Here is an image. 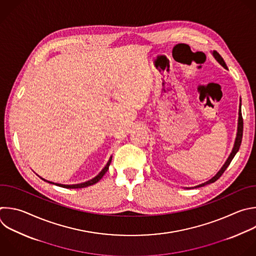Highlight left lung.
Returning <instances> with one entry per match:
<instances>
[{"mask_svg":"<svg viewBox=\"0 0 256 256\" xmlns=\"http://www.w3.org/2000/svg\"><path fill=\"white\" fill-rule=\"evenodd\" d=\"M213 56L215 57V59L224 67V68H227V66H226V64H225V62H224V60H223V58L221 57V55L217 52V51H213ZM242 134H243V118H242V114H241V110H239V118H238V130H237V136H236V140H235V144H234V148H233V150H232V152H231V154H230V156H229V158H227V160L225 162V164H223V166L221 168V170L220 171L211 179V180H209V181H207L206 183H203V184H201V185H199V186H196L197 188H199V187H203V186H205V185H208V184H211V183H214L215 181H217L221 176H222V174L225 172V170L227 168V166L230 164V162H231V160H233V158H234V156L236 154V152H238V150H239V148H240V144H241V140H242Z\"/></svg>","mask_w":256,"mask_h":256,"instance_id":"8db88e82","label":"left lung"}]
</instances>
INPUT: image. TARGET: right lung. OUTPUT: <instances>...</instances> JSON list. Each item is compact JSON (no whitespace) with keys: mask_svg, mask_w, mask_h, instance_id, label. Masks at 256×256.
I'll list each match as a JSON object with an SVG mask.
<instances>
[{"mask_svg":"<svg viewBox=\"0 0 256 256\" xmlns=\"http://www.w3.org/2000/svg\"><path fill=\"white\" fill-rule=\"evenodd\" d=\"M112 156H110V160H108V164H106V166L102 168V171L96 176V177H94V179H92V180H90V181H88V182H84V183H81V184H76V185H61V184H55V185H57V186H60V187H63V188H69V189H78V188H85V187H88V186H92V185H94V184H96V183H98L102 177H104V175L108 172V166H110V162H112ZM44 180V179H43ZM48 183H50V184H54V183H52V182H48Z\"/></svg>","mask_w":256,"mask_h":256,"instance_id":"add662e5","label":"right lung"}]
</instances>
